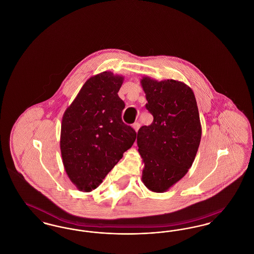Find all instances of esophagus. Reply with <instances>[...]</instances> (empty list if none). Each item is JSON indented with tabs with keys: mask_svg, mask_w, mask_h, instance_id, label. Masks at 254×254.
Masks as SVG:
<instances>
[{
	"mask_svg": "<svg viewBox=\"0 0 254 254\" xmlns=\"http://www.w3.org/2000/svg\"><path fill=\"white\" fill-rule=\"evenodd\" d=\"M132 127L134 128V130L137 132L139 130V128H140V124L139 123H134Z\"/></svg>",
	"mask_w": 254,
	"mask_h": 254,
	"instance_id": "esophagus-1",
	"label": "esophagus"
}]
</instances>
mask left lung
<instances>
[{
    "mask_svg": "<svg viewBox=\"0 0 254 254\" xmlns=\"http://www.w3.org/2000/svg\"><path fill=\"white\" fill-rule=\"evenodd\" d=\"M147 109L153 116L149 126L137 133L138 151L143 159L142 181L162 193L175 185L192 166L201 141L202 127L192 89L168 79H141Z\"/></svg>",
    "mask_w": 254,
    "mask_h": 254,
    "instance_id": "obj_1",
    "label": "left lung"
}]
</instances>
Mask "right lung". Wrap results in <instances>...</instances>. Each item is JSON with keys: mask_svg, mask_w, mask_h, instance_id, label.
I'll use <instances>...</instances> for the list:
<instances>
[{"mask_svg": "<svg viewBox=\"0 0 254 254\" xmlns=\"http://www.w3.org/2000/svg\"><path fill=\"white\" fill-rule=\"evenodd\" d=\"M123 82L124 76L111 71L90 77L63 115V164L81 191L98 188L136 139L135 130L122 121Z\"/></svg>", "mask_w": 254, "mask_h": 254, "instance_id": "right-lung-1", "label": "right lung"}]
</instances>
